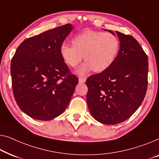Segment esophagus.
<instances>
[{
  "label": "esophagus",
  "instance_id": "1",
  "mask_svg": "<svg viewBox=\"0 0 159 159\" xmlns=\"http://www.w3.org/2000/svg\"><path fill=\"white\" fill-rule=\"evenodd\" d=\"M86 79L84 77H79V83H85L86 82Z\"/></svg>",
  "mask_w": 159,
  "mask_h": 159
}]
</instances>
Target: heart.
<instances>
[{
  "instance_id": "obj_1",
  "label": "heart",
  "mask_w": 159,
  "mask_h": 159,
  "mask_svg": "<svg viewBox=\"0 0 159 159\" xmlns=\"http://www.w3.org/2000/svg\"><path fill=\"white\" fill-rule=\"evenodd\" d=\"M73 43L62 42L60 55L68 66H77L83 57L86 62L78 69L80 75L93 70L101 73L108 69L117 57L120 42L115 34L95 30H86L75 36Z\"/></svg>"
}]
</instances>
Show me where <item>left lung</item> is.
Returning a JSON list of instances; mask_svg holds the SVG:
<instances>
[{"mask_svg":"<svg viewBox=\"0 0 159 159\" xmlns=\"http://www.w3.org/2000/svg\"><path fill=\"white\" fill-rule=\"evenodd\" d=\"M116 33L120 48L115 62L86 82L89 111L96 120L105 125L118 124L130 117L142 104L148 87L146 52L133 37Z\"/></svg>","mask_w":159,"mask_h":159,"instance_id":"1","label":"left lung"}]
</instances>
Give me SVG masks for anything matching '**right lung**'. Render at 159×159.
Here are the masks:
<instances>
[{
  "instance_id": "obj_1",
  "label": "right lung",
  "mask_w": 159,
  "mask_h": 159,
  "mask_svg": "<svg viewBox=\"0 0 159 159\" xmlns=\"http://www.w3.org/2000/svg\"><path fill=\"white\" fill-rule=\"evenodd\" d=\"M70 24L26 39L11 63L12 89L18 106L26 115L48 121L63 112L79 79L71 74L60 55Z\"/></svg>"
}]
</instances>
